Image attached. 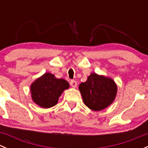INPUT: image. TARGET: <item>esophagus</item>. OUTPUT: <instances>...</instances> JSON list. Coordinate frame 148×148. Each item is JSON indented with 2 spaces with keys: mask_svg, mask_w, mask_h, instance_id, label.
<instances>
[{
  "mask_svg": "<svg viewBox=\"0 0 148 148\" xmlns=\"http://www.w3.org/2000/svg\"><path fill=\"white\" fill-rule=\"evenodd\" d=\"M70 85H71L72 87L75 88L77 87V82L75 81V80H71V82H70Z\"/></svg>",
  "mask_w": 148,
  "mask_h": 148,
  "instance_id": "34e87169",
  "label": "esophagus"
}]
</instances>
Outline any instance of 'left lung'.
<instances>
[{"label": "left lung", "instance_id": "8db88e82", "mask_svg": "<svg viewBox=\"0 0 148 148\" xmlns=\"http://www.w3.org/2000/svg\"><path fill=\"white\" fill-rule=\"evenodd\" d=\"M117 85L112 79L92 73L79 86L86 106L94 111L104 110L114 101Z\"/></svg>", "mask_w": 148, "mask_h": 148}]
</instances>
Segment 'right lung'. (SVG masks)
I'll return each instance as SVG.
<instances>
[{"mask_svg": "<svg viewBox=\"0 0 148 148\" xmlns=\"http://www.w3.org/2000/svg\"><path fill=\"white\" fill-rule=\"evenodd\" d=\"M69 87L68 82L56 79L53 74L46 73L31 86L32 99L43 108H49L57 104L64 90Z\"/></svg>", "mask_w": 148, "mask_h": 148, "instance_id": "1", "label": "right lung"}]
</instances>
